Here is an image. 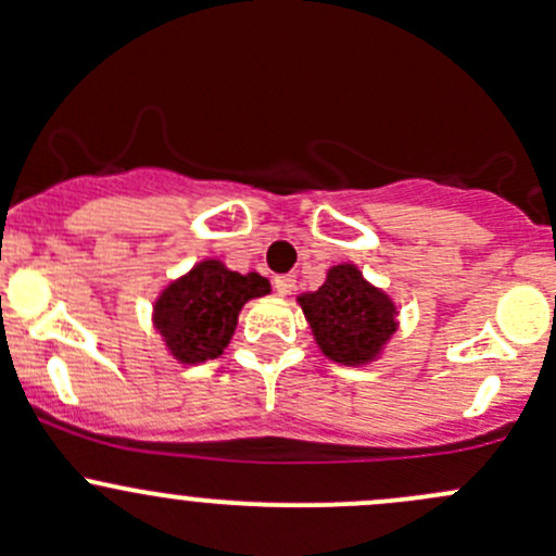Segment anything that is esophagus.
Instances as JSON below:
<instances>
[{
    "label": "esophagus",
    "instance_id": "34e87169",
    "mask_svg": "<svg viewBox=\"0 0 556 556\" xmlns=\"http://www.w3.org/2000/svg\"><path fill=\"white\" fill-rule=\"evenodd\" d=\"M274 290H277L279 295H290L295 290V277L293 274H279V277H274Z\"/></svg>",
    "mask_w": 556,
    "mask_h": 556
}]
</instances>
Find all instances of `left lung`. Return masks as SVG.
I'll use <instances>...</instances> for the list:
<instances>
[{
    "label": "left lung",
    "mask_w": 556,
    "mask_h": 556,
    "mask_svg": "<svg viewBox=\"0 0 556 556\" xmlns=\"http://www.w3.org/2000/svg\"><path fill=\"white\" fill-rule=\"evenodd\" d=\"M298 303L314 341L338 365H367L396 332L394 301L372 288L354 263L332 266L323 288L301 293Z\"/></svg>",
    "instance_id": "8db88e82"
}]
</instances>
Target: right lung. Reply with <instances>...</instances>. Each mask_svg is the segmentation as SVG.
Listing matches in <instances>:
<instances>
[{"label": "right lung", "instance_id": "add662e5", "mask_svg": "<svg viewBox=\"0 0 556 556\" xmlns=\"http://www.w3.org/2000/svg\"><path fill=\"white\" fill-rule=\"evenodd\" d=\"M268 290L271 285L261 274H239L207 258L162 290L154 303V327L184 365L215 359L229 346L244 303Z\"/></svg>", "mask_w": 556, "mask_h": 556}]
</instances>
